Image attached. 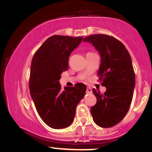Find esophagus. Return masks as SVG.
<instances>
[{
  "instance_id": "34e87169",
  "label": "esophagus",
  "mask_w": 152,
  "mask_h": 152,
  "mask_svg": "<svg viewBox=\"0 0 152 152\" xmlns=\"http://www.w3.org/2000/svg\"><path fill=\"white\" fill-rule=\"evenodd\" d=\"M92 92V90H91V88H90V87H88L86 89V93H88V94H90V93Z\"/></svg>"
}]
</instances>
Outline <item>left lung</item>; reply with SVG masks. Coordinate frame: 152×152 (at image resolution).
Wrapping results in <instances>:
<instances>
[{"instance_id":"obj_1","label":"left lung","mask_w":152,"mask_h":152,"mask_svg":"<svg viewBox=\"0 0 152 152\" xmlns=\"http://www.w3.org/2000/svg\"><path fill=\"white\" fill-rule=\"evenodd\" d=\"M83 41L91 43L100 53L97 75L106 88L103 94L92 89L97 97V103L91 108L93 121L100 127H112L124 119L133 97L135 74L131 56L125 46L112 36L92 34Z\"/></svg>"}]
</instances>
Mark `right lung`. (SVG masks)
Listing matches in <instances>:
<instances>
[{
	"mask_svg": "<svg viewBox=\"0 0 152 152\" xmlns=\"http://www.w3.org/2000/svg\"><path fill=\"white\" fill-rule=\"evenodd\" d=\"M83 37L53 35L34 53L31 63L29 91L36 110L49 127L69 126L75 116L77 105L85 95L86 86L78 83L61 89V73L68 69L70 54Z\"/></svg>",
	"mask_w": 152,
	"mask_h": 152,
	"instance_id": "1",
	"label": "right lung"
}]
</instances>
